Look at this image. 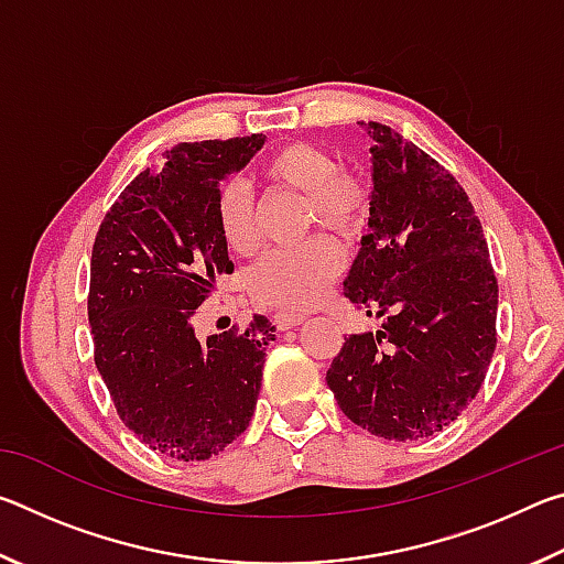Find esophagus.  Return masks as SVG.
<instances>
[{
    "instance_id": "esophagus-1",
    "label": "esophagus",
    "mask_w": 564,
    "mask_h": 564,
    "mask_svg": "<svg viewBox=\"0 0 564 564\" xmlns=\"http://www.w3.org/2000/svg\"><path fill=\"white\" fill-rule=\"evenodd\" d=\"M305 318L301 316V313H279V316H273V323H275V328L279 330H289V328H295V326H301Z\"/></svg>"
}]
</instances>
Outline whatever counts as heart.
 Segmentation results:
<instances>
[{
	"label": "heart",
	"instance_id": "obj_1",
	"mask_svg": "<svg viewBox=\"0 0 564 564\" xmlns=\"http://www.w3.org/2000/svg\"><path fill=\"white\" fill-rule=\"evenodd\" d=\"M261 176L273 186L305 196V224L321 226L338 241L358 238L370 212V191L356 174L340 171V161L316 144H285L263 159ZM216 224L224 243L236 253L256 243L253 202L246 184L228 178L216 191ZM340 256L326 238L295 248H273L253 265L248 289L261 305L275 311H308L321 303L338 279Z\"/></svg>",
	"mask_w": 564,
	"mask_h": 564
}]
</instances>
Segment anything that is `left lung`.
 <instances>
[{
    "instance_id": "1",
    "label": "left lung",
    "mask_w": 564,
    "mask_h": 564,
    "mask_svg": "<svg viewBox=\"0 0 564 564\" xmlns=\"http://www.w3.org/2000/svg\"><path fill=\"white\" fill-rule=\"evenodd\" d=\"M362 127L373 139L370 218L343 291L380 328L346 338L326 380L362 431L420 441L457 420L482 386L498 343V281L451 171L386 123Z\"/></svg>"
}]
</instances>
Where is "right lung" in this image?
<instances>
[{
  "label": "right lung",
  "instance_id": "add662e5",
  "mask_svg": "<svg viewBox=\"0 0 564 564\" xmlns=\"http://www.w3.org/2000/svg\"><path fill=\"white\" fill-rule=\"evenodd\" d=\"M263 133L166 151L121 191L91 251L89 323L121 423L164 457L208 460L241 435L259 400L275 326L202 340L196 308L234 273L218 231V184L263 147Z\"/></svg>",
  "mask_w": 564,
  "mask_h": 564
}]
</instances>
